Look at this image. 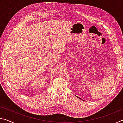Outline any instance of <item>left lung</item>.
<instances>
[{"label":"left lung","instance_id":"left-lung-1","mask_svg":"<svg viewBox=\"0 0 123 123\" xmlns=\"http://www.w3.org/2000/svg\"><path fill=\"white\" fill-rule=\"evenodd\" d=\"M78 98H79V97H78Z\"/></svg>","mask_w":123,"mask_h":123}]
</instances>
